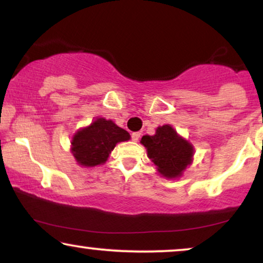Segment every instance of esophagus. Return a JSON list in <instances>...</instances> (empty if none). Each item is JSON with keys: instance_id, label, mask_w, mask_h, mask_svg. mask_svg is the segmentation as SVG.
Masks as SVG:
<instances>
[{"instance_id": "obj_1", "label": "esophagus", "mask_w": 263, "mask_h": 263, "mask_svg": "<svg viewBox=\"0 0 263 263\" xmlns=\"http://www.w3.org/2000/svg\"><path fill=\"white\" fill-rule=\"evenodd\" d=\"M140 135H141V133H139V132L133 133V134H132V140H133V141H139Z\"/></svg>"}]
</instances>
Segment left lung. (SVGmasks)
I'll list each match as a JSON object with an SVG mask.
<instances>
[{"label":"left lung","instance_id":"8db88e82","mask_svg":"<svg viewBox=\"0 0 263 263\" xmlns=\"http://www.w3.org/2000/svg\"><path fill=\"white\" fill-rule=\"evenodd\" d=\"M141 143L147 148V156L164 177H178L192 161V145L179 138L167 124L158 128L156 135L142 136Z\"/></svg>","mask_w":263,"mask_h":263}]
</instances>
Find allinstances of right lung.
I'll use <instances>...</instances> for the list:
<instances>
[{"instance_id":"1","label":"right lung","mask_w":263,"mask_h":263,"mask_svg":"<svg viewBox=\"0 0 263 263\" xmlns=\"http://www.w3.org/2000/svg\"><path fill=\"white\" fill-rule=\"evenodd\" d=\"M130 135L112 121L98 118L88 128L78 132L73 138V156L80 165L96 166L105 163L117 142L127 141Z\"/></svg>"}]
</instances>
